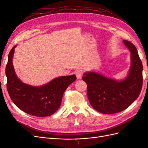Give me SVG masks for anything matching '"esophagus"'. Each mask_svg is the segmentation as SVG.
<instances>
[{"instance_id": "1", "label": "esophagus", "mask_w": 148, "mask_h": 148, "mask_svg": "<svg viewBox=\"0 0 148 148\" xmlns=\"http://www.w3.org/2000/svg\"><path fill=\"white\" fill-rule=\"evenodd\" d=\"M76 76H77V78L78 79H81L82 77V75L83 74V71L82 70H78L76 71Z\"/></svg>"}]
</instances>
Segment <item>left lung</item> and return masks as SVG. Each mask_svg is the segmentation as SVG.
Segmentation results:
<instances>
[{"instance_id": "obj_1", "label": "left lung", "mask_w": 148, "mask_h": 148, "mask_svg": "<svg viewBox=\"0 0 148 148\" xmlns=\"http://www.w3.org/2000/svg\"><path fill=\"white\" fill-rule=\"evenodd\" d=\"M130 52L131 66L124 79L117 80L95 71L83 74L88 86L87 95L91 106L105 114L120 112L130 106L140 95L143 85V65L136 47L123 40Z\"/></svg>"}]
</instances>
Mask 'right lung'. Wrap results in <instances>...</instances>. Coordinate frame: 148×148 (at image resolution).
I'll return each mask as SVG.
<instances>
[{
	"label": "right lung",
	"instance_id": "right-lung-1",
	"mask_svg": "<svg viewBox=\"0 0 148 148\" xmlns=\"http://www.w3.org/2000/svg\"><path fill=\"white\" fill-rule=\"evenodd\" d=\"M13 47L8 54L6 65L7 88L12 101L28 114L36 117H47L54 114L60 106L65 89L74 82L75 75L61 76L46 84L34 86L22 82L18 78L13 65Z\"/></svg>",
	"mask_w": 148,
	"mask_h": 148
}]
</instances>
